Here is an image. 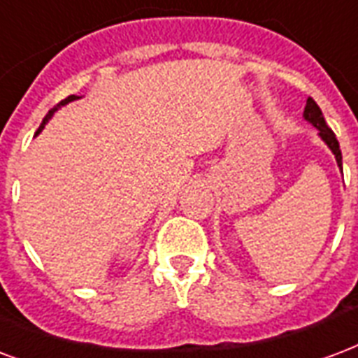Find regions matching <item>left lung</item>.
<instances>
[{"label":"left lung","mask_w":358,"mask_h":358,"mask_svg":"<svg viewBox=\"0 0 358 358\" xmlns=\"http://www.w3.org/2000/svg\"><path fill=\"white\" fill-rule=\"evenodd\" d=\"M303 117H306L308 122H311V124L315 126L317 130H319V136H321L324 143L329 145L330 150L334 152L336 162H338V166L342 168V150H340V143H338V139H336L334 131L330 130L329 124H327V120H324V117H322L321 107L317 106L315 99L313 98H308V101H306Z\"/></svg>","instance_id":"obj_1"}]
</instances>
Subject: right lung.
I'll return each mask as SVG.
<instances>
[{
  "instance_id": "obj_1",
  "label": "right lung",
  "mask_w": 358,
  "mask_h": 358,
  "mask_svg": "<svg viewBox=\"0 0 358 358\" xmlns=\"http://www.w3.org/2000/svg\"><path fill=\"white\" fill-rule=\"evenodd\" d=\"M73 99H77V96H67V98H66V99H62L60 103H56V106H55V107H52V109H50V111H48V113H47V117L43 118V122H41V126H39V128H37V131H36V136H37V134H39V131H41V130H43V128H45V124H47V122H48V118L52 117V115H55V113H56V111H58V109H60V107H62V106H66V103H69V101H73Z\"/></svg>"
}]
</instances>
